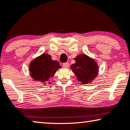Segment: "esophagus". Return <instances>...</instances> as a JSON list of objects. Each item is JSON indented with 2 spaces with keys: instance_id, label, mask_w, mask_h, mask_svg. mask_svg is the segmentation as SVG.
<instances>
[{
  "instance_id": "34e87169",
  "label": "esophagus",
  "mask_w": 130,
  "mask_h": 130,
  "mask_svg": "<svg viewBox=\"0 0 130 130\" xmlns=\"http://www.w3.org/2000/svg\"><path fill=\"white\" fill-rule=\"evenodd\" d=\"M63 67H66V68H68V67H69V63H68V62H66V63H63Z\"/></svg>"
}]
</instances>
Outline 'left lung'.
I'll use <instances>...</instances> for the list:
<instances>
[{
  "label": "left lung",
  "mask_w": 130,
  "mask_h": 130,
  "mask_svg": "<svg viewBox=\"0 0 130 130\" xmlns=\"http://www.w3.org/2000/svg\"><path fill=\"white\" fill-rule=\"evenodd\" d=\"M76 63L71 69L81 84H87L94 80L99 73V66L94 60L85 54H81L74 58Z\"/></svg>",
  "instance_id": "obj_1"
}]
</instances>
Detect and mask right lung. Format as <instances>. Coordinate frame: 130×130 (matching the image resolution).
<instances>
[{
    "mask_svg": "<svg viewBox=\"0 0 130 130\" xmlns=\"http://www.w3.org/2000/svg\"><path fill=\"white\" fill-rule=\"evenodd\" d=\"M61 67L59 61L53 60L51 56L47 53H43L30 63V75L33 80L43 84H50L52 78Z\"/></svg>",
    "mask_w": 130,
    "mask_h": 130,
    "instance_id": "add662e5",
    "label": "right lung"
}]
</instances>
